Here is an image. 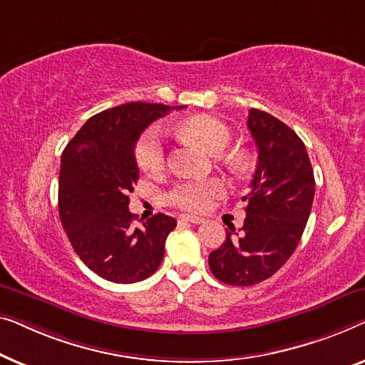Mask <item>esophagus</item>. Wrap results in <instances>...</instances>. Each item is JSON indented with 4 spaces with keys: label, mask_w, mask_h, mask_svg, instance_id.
<instances>
[{
    "label": "esophagus",
    "mask_w": 365,
    "mask_h": 365,
    "mask_svg": "<svg viewBox=\"0 0 365 365\" xmlns=\"http://www.w3.org/2000/svg\"><path fill=\"white\" fill-rule=\"evenodd\" d=\"M180 220H182V222H188V223H193V225H200V223L205 222V218L195 217V215H180Z\"/></svg>",
    "instance_id": "1"
}]
</instances>
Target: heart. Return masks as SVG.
<instances>
[{
    "label": "heart",
    "mask_w": 365,
    "mask_h": 365,
    "mask_svg": "<svg viewBox=\"0 0 365 365\" xmlns=\"http://www.w3.org/2000/svg\"><path fill=\"white\" fill-rule=\"evenodd\" d=\"M177 132L190 140L197 142L212 155H222L233 138V132L222 119L215 115L200 114L178 124ZM135 162L148 175H157L165 168V142L158 127H150L142 133L135 145ZM232 170H243L248 158L243 153H232L225 158ZM225 193V185L220 180H190L177 183L167 193V202L187 212H203L215 198Z\"/></svg>",
    "instance_id": "obj_1"
}]
</instances>
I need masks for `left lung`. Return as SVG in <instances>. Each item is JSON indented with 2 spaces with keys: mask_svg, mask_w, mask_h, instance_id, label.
<instances>
[{
  "mask_svg": "<svg viewBox=\"0 0 365 365\" xmlns=\"http://www.w3.org/2000/svg\"><path fill=\"white\" fill-rule=\"evenodd\" d=\"M248 129L258 147L251 192L243 197V228L227 230V241L208 256L225 284L253 286L268 279L294 253L314 200V173L304 142L284 122L251 109Z\"/></svg>",
  "mask_w": 365,
  "mask_h": 365,
  "instance_id": "left-lung-1",
  "label": "left lung"
}]
</instances>
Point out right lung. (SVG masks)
I'll return each instance as SVG.
<instances>
[{
	"label": "right lung",
	"instance_id": "right-lung-1",
	"mask_svg": "<svg viewBox=\"0 0 365 365\" xmlns=\"http://www.w3.org/2000/svg\"><path fill=\"white\" fill-rule=\"evenodd\" d=\"M170 107L129 102L92 115L76 133L59 172V218L87 268L112 283L130 284L155 273L175 218L158 213L135 227L129 195L138 178L135 143Z\"/></svg>",
	"mask_w": 365,
	"mask_h": 365
}]
</instances>
